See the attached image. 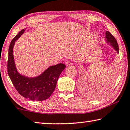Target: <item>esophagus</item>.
Segmentation results:
<instances>
[{"label":"esophagus","mask_w":130,"mask_h":130,"mask_svg":"<svg viewBox=\"0 0 130 130\" xmlns=\"http://www.w3.org/2000/svg\"><path fill=\"white\" fill-rule=\"evenodd\" d=\"M66 65H67V66H71V65H72V62H71L67 61V62H66Z\"/></svg>","instance_id":"esophagus-1"}]
</instances>
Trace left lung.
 I'll return each mask as SVG.
<instances>
[{
    "label": "left lung",
    "mask_w": 130,
    "mask_h": 130,
    "mask_svg": "<svg viewBox=\"0 0 130 130\" xmlns=\"http://www.w3.org/2000/svg\"><path fill=\"white\" fill-rule=\"evenodd\" d=\"M105 38L106 39H107V41L110 43V44H111L112 47L115 49V50L117 51V52H118V51H119V47H118L117 41L116 38L114 37V36L109 31H107L106 32Z\"/></svg>",
    "instance_id": "left-lung-1"
}]
</instances>
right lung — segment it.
Masks as SVG:
<instances>
[{
  "instance_id": "obj_1",
  "label": "right lung",
  "mask_w": 130,
  "mask_h": 130,
  "mask_svg": "<svg viewBox=\"0 0 130 130\" xmlns=\"http://www.w3.org/2000/svg\"><path fill=\"white\" fill-rule=\"evenodd\" d=\"M24 32L25 29H22L10 43L8 60V75L13 85L22 96L33 101H43L50 97L54 91L58 78L66 66L63 63L52 66L41 75L33 78L19 74L14 65L13 48L15 41Z\"/></svg>"
}]
</instances>
